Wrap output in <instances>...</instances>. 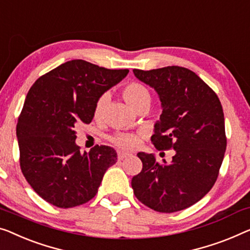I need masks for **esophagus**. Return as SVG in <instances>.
Returning <instances> with one entry per match:
<instances>
[{
	"label": "esophagus",
	"mask_w": 250,
	"mask_h": 250,
	"mask_svg": "<svg viewBox=\"0 0 250 250\" xmlns=\"http://www.w3.org/2000/svg\"><path fill=\"white\" fill-rule=\"evenodd\" d=\"M129 156H130V154H126V152H124V151H119L118 152V159H119V161H122V159L129 157Z\"/></svg>",
	"instance_id": "esophagus-1"
}]
</instances>
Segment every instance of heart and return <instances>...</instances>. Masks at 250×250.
I'll return each mask as SVG.
<instances>
[{"instance_id": "obj_1", "label": "heart", "mask_w": 250, "mask_h": 250, "mask_svg": "<svg viewBox=\"0 0 250 250\" xmlns=\"http://www.w3.org/2000/svg\"><path fill=\"white\" fill-rule=\"evenodd\" d=\"M122 96L133 109L139 111L143 107H149L151 103V93L149 88L139 82H130L122 88ZM109 102V95L102 94L96 100L93 107V114L96 120H101L105 112L106 104ZM143 136L139 132H117L110 138V140L125 150H131L139 146Z\"/></svg>"}]
</instances>
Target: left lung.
I'll list each match as a JSON object with an SVG mask.
<instances>
[{"label": "left lung", "instance_id": "obj_1", "mask_svg": "<svg viewBox=\"0 0 250 250\" xmlns=\"http://www.w3.org/2000/svg\"><path fill=\"white\" fill-rule=\"evenodd\" d=\"M133 74L154 87L162 102L152 145L158 150H175L170 164L157 162L152 154L138 152L143 169L132 177L133 194L162 213L184 210L202 199L219 176L227 148L220 100L184 67L133 69Z\"/></svg>", "mask_w": 250, "mask_h": 250}]
</instances>
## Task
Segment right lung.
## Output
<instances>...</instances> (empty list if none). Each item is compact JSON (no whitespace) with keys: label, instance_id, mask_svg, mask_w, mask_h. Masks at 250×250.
Wrapping results in <instances>:
<instances>
[{"label":"right lung","instance_id":"obj_1","mask_svg":"<svg viewBox=\"0 0 250 250\" xmlns=\"http://www.w3.org/2000/svg\"><path fill=\"white\" fill-rule=\"evenodd\" d=\"M128 73L74 59L40 76L29 89L17 125L20 167L48 203L68 208L88 202L117 163L109 146L96 145L82 154L74 128L91 124L96 100Z\"/></svg>","mask_w":250,"mask_h":250}]
</instances>
